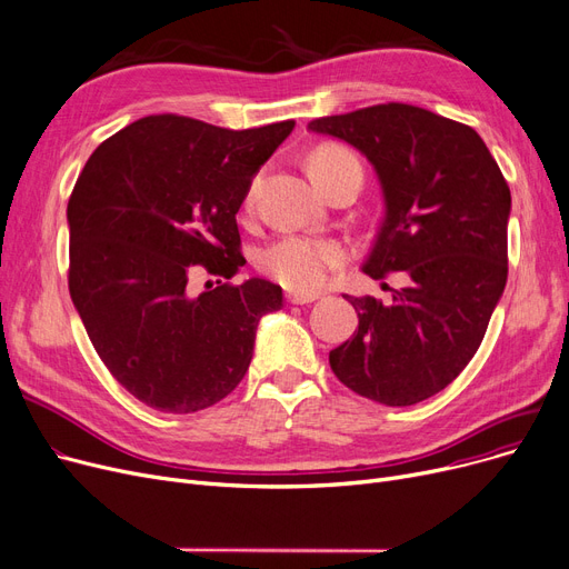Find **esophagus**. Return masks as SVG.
<instances>
[{"instance_id": "34e87169", "label": "esophagus", "mask_w": 569, "mask_h": 569, "mask_svg": "<svg viewBox=\"0 0 569 569\" xmlns=\"http://www.w3.org/2000/svg\"><path fill=\"white\" fill-rule=\"evenodd\" d=\"M286 300L290 305H311V302L318 300V292H295V290H290L286 295Z\"/></svg>"}]
</instances>
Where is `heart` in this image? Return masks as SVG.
<instances>
[{
	"mask_svg": "<svg viewBox=\"0 0 569 569\" xmlns=\"http://www.w3.org/2000/svg\"><path fill=\"white\" fill-rule=\"evenodd\" d=\"M346 162H356V156L346 151L343 146H320L309 160V171L313 181L320 186ZM253 190L256 186L246 197V204H251ZM346 258H349V253L335 239L286 234L264 246L258 256V264L264 274L277 279L288 290L316 292L328 283L332 271L341 267Z\"/></svg>",
	"mask_w": 569,
	"mask_h": 569,
	"instance_id": "1",
	"label": "heart"
}]
</instances>
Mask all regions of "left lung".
I'll return each instance as SVG.
<instances>
[{
  "label": "left lung",
  "mask_w": 569,
  "mask_h": 569,
  "mask_svg": "<svg viewBox=\"0 0 569 569\" xmlns=\"http://www.w3.org/2000/svg\"><path fill=\"white\" fill-rule=\"evenodd\" d=\"M375 167L383 220L362 271H407L392 302L346 300L358 330L330 351L337 379L386 407L447 388L475 358L507 283L511 192L483 139L411 104H377L309 122Z\"/></svg>",
  "instance_id": "8db88e82"
}]
</instances>
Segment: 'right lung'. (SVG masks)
I'll list each match as a JSON object with an SVG mask.
<instances>
[{
    "instance_id": "right-lung-1",
    "label": "right lung",
    "mask_w": 569,
    "mask_h": 569,
    "mask_svg": "<svg viewBox=\"0 0 569 569\" xmlns=\"http://www.w3.org/2000/svg\"><path fill=\"white\" fill-rule=\"evenodd\" d=\"M292 128L148 116L86 162L67 207L69 295L97 356L143 405L192 413L228 398L260 318L283 307L277 283L226 279L246 262L237 211ZM194 263L224 281L192 293Z\"/></svg>"
}]
</instances>
